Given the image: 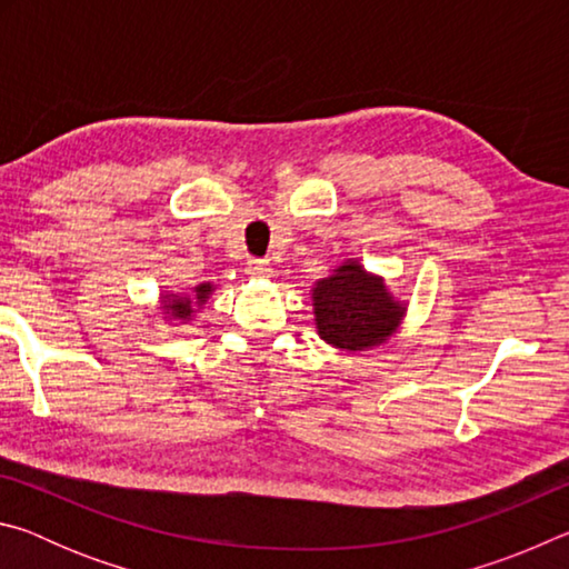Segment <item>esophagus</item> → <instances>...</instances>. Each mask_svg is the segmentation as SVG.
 Returning <instances> with one entry per match:
<instances>
[{
  "label": "esophagus",
  "mask_w": 569,
  "mask_h": 569,
  "mask_svg": "<svg viewBox=\"0 0 569 569\" xmlns=\"http://www.w3.org/2000/svg\"><path fill=\"white\" fill-rule=\"evenodd\" d=\"M246 273L250 278H268L271 276V266H268V261H263V258H250L246 263Z\"/></svg>",
  "instance_id": "esophagus-1"
}]
</instances>
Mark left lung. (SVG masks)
I'll list each match as a JSON object with an SVG mask.
<instances>
[{"instance_id": "obj_1", "label": "left lung", "mask_w": 569, "mask_h": 569, "mask_svg": "<svg viewBox=\"0 0 569 569\" xmlns=\"http://www.w3.org/2000/svg\"><path fill=\"white\" fill-rule=\"evenodd\" d=\"M311 298L319 336L341 351H366L389 341L407 311L383 278L359 261H346L329 278L316 281Z\"/></svg>"}]
</instances>
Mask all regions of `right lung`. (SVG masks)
Masks as SVG:
<instances>
[{
	"label": "right lung",
	"mask_w": 569,
	"mask_h": 569,
	"mask_svg": "<svg viewBox=\"0 0 569 569\" xmlns=\"http://www.w3.org/2000/svg\"><path fill=\"white\" fill-rule=\"evenodd\" d=\"M216 288L213 283H200L192 288V296H176V293H166V316L168 319H176V321H192V316H196V308L192 306H203L210 293H213Z\"/></svg>",
	"instance_id": "obj_1"
}]
</instances>
